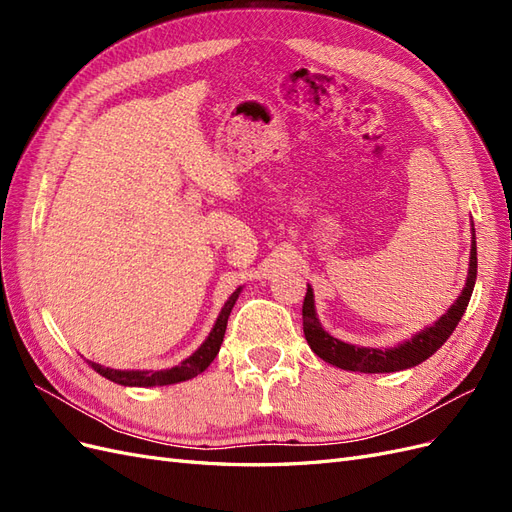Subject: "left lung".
Instances as JSON below:
<instances>
[{"instance_id":"obj_1","label":"left lung","mask_w":512,"mask_h":512,"mask_svg":"<svg viewBox=\"0 0 512 512\" xmlns=\"http://www.w3.org/2000/svg\"><path fill=\"white\" fill-rule=\"evenodd\" d=\"M472 250H470V267L466 286H463L457 301L448 307V312L442 314L436 322L429 324L423 331H418L406 342H401L393 348H365L346 344L342 339L333 337L322 329V324L316 314L314 290L307 286V294L303 301V333L309 348H312L322 361H327L339 369L346 371H361V374H391V371L410 369L418 363L427 361L448 337L453 335L461 316L466 314L470 303L472 290L476 284V230L472 224Z\"/></svg>"}]
</instances>
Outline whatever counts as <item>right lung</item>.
Here are the masks:
<instances>
[{
	"label": "right lung",
	"mask_w": 512,
	"mask_h": 512,
	"mask_svg": "<svg viewBox=\"0 0 512 512\" xmlns=\"http://www.w3.org/2000/svg\"><path fill=\"white\" fill-rule=\"evenodd\" d=\"M241 290L243 288L239 286L235 292L230 294L205 342L200 344L198 350H194L188 356V359H183L175 367L153 371V369H113V367H104L100 363H91V361H89V365L94 367L98 374L104 376L106 380H111V382L121 384V386H145V389H147V386H166V384H177V382L192 380L194 376L203 374V371L211 365V361L215 359V356H218L220 346L224 342L228 316L232 312V307H235Z\"/></svg>",
	"instance_id": "1"
}]
</instances>
